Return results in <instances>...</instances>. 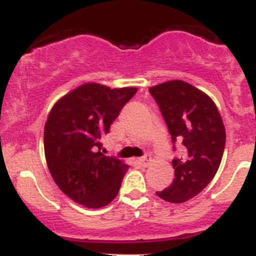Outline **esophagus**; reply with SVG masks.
<instances>
[{
	"label": "esophagus",
	"mask_w": 256,
	"mask_h": 256,
	"mask_svg": "<svg viewBox=\"0 0 256 256\" xmlns=\"http://www.w3.org/2000/svg\"><path fill=\"white\" fill-rule=\"evenodd\" d=\"M138 162H140V164H141V166H142V167H147L150 164H151V157L147 156V154H146V156L141 157V158L138 160Z\"/></svg>",
	"instance_id": "esophagus-1"
}]
</instances>
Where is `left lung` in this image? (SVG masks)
I'll list each match as a JSON object with an SVG mask.
<instances>
[{"mask_svg":"<svg viewBox=\"0 0 256 256\" xmlns=\"http://www.w3.org/2000/svg\"><path fill=\"white\" fill-rule=\"evenodd\" d=\"M174 144L182 156L172 161L174 180L156 192L162 200L182 203L196 197L216 176L226 147V128L213 100L182 80L150 88Z\"/></svg>","mask_w":256,"mask_h":256,"instance_id":"obj_1","label":"left lung"}]
</instances>
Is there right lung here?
<instances>
[{
    "label": "right lung",
    "instance_id": "obj_1",
    "mask_svg": "<svg viewBox=\"0 0 256 256\" xmlns=\"http://www.w3.org/2000/svg\"><path fill=\"white\" fill-rule=\"evenodd\" d=\"M136 92L88 82L52 108L44 126L46 160L59 190L74 202L102 208L118 196L128 166L104 156L100 140Z\"/></svg>",
    "mask_w": 256,
    "mask_h": 256
}]
</instances>
